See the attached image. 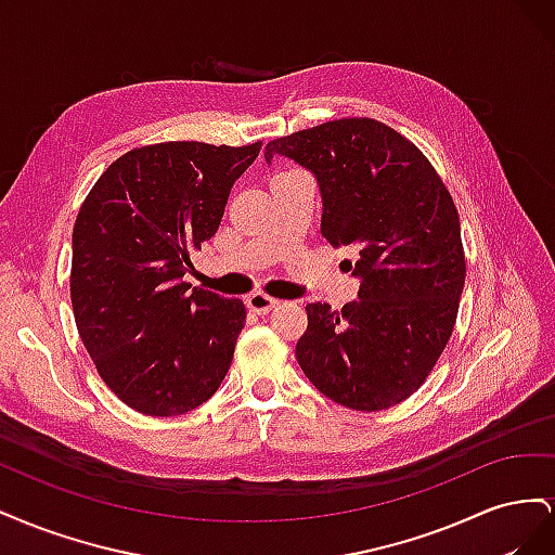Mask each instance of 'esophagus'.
Segmentation results:
<instances>
[{"mask_svg":"<svg viewBox=\"0 0 555 555\" xmlns=\"http://www.w3.org/2000/svg\"><path fill=\"white\" fill-rule=\"evenodd\" d=\"M245 304H247V308H249L251 312L266 314V312H271V310L278 306V300H275L273 296L263 294V292H255V294H249V296L245 298Z\"/></svg>","mask_w":555,"mask_h":555,"instance_id":"esophagus-1","label":"esophagus"}]
</instances>
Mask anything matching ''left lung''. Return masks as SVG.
I'll list each match as a JSON object with an SVG mask.
<instances>
[{
	"label": "left lung",
	"mask_w": 555,
	"mask_h": 555,
	"mask_svg": "<svg viewBox=\"0 0 555 555\" xmlns=\"http://www.w3.org/2000/svg\"><path fill=\"white\" fill-rule=\"evenodd\" d=\"M322 192V236L357 251L359 300L308 304L296 343L306 377L359 412L393 408L422 386L456 324L465 284L461 222L442 178L412 141L373 117H343L266 145Z\"/></svg>",
	"instance_id": "1"
}]
</instances>
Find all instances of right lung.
Here are the masks:
<instances>
[{"mask_svg": "<svg viewBox=\"0 0 555 555\" xmlns=\"http://www.w3.org/2000/svg\"><path fill=\"white\" fill-rule=\"evenodd\" d=\"M261 141L133 147L94 182L74 224L72 306L99 375L147 416L184 414L220 389L245 306L184 282Z\"/></svg>", "mask_w": 555, "mask_h": 555, "instance_id": "obj_1", "label": "right lung"}]
</instances>
